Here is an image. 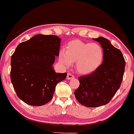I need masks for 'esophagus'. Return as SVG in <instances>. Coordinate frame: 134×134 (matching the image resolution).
I'll list each match as a JSON object with an SVG mask.
<instances>
[{
	"label": "esophagus",
	"mask_w": 134,
	"mask_h": 134,
	"mask_svg": "<svg viewBox=\"0 0 134 134\" xmlns=\"http://www.w3.org/2000/svg\"><path fill=\"white\" fill-rule=\"evenodd\" d=\"M74 78H75V76H74L73 75H71V73H68L67 77H66L67 80H73Z\"/></svg>",
	"instance_id": "esophagus-1"
}]
</instances>
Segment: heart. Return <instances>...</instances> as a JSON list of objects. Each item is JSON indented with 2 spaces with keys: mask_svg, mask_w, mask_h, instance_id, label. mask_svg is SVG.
Wrapping results in <instances>:
<instances>
[{
  "mask_svg": "<svg viewBox=\"0 0 134 134\" xmlns=\"http://www.w3.org/2000/svg\"><path fill=\"white\" fill-rule=\"evenodd\" d=\"M103 58L104 51L100 44L80 40L70 41L67 43L66 49H61L59 53L61 63L68 67L76 62V69L82 75L95 71L101 65Z\"/></svg>",
  "mask_w": 134,
  "mask_h": 134,
  "instance_id": "obj_1",
  "label": "heart"
}]
</instances>
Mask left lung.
Returning <instances> with one entry per match:
<instances>
[{
    "label": "left lung",
    "instance_id": "1",
    "mask_svg": "<svg viewBox=\"0 0 134 134\" xmlns=\"http://www.w3.org/2000/svg\"><path fill=\"white\" fill-rule=\"evenodd\" d=\"M104 51L99 68L88 75L79 77L80 86L75 92L77 101L84 106L95 107L108 104L121 85L125 62L119 49L104 37L93 38Z\"/></svg>",
    "mask_w": 134,
    "mask_h": 134
}]
</instances>
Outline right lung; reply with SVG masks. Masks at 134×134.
Segmentation results:
<instances>
[{"label":"right lung","mask_w":134,"mask_h":134,"mask_svg":"<svg viewBox=\"0 0 134 134\" xmlns=\"http://www.w3.org/2000/svg\"><path fill=\"white\" fill-rule=\"evenodd\" d=\"M60 42L53 35H36L20 43L12 56L11 82L17 96L27 104L48 103L57 84L66 77V72L57 73L53 68Z\"/></svg>","instance_id":"obj_1"}]
</instances>
